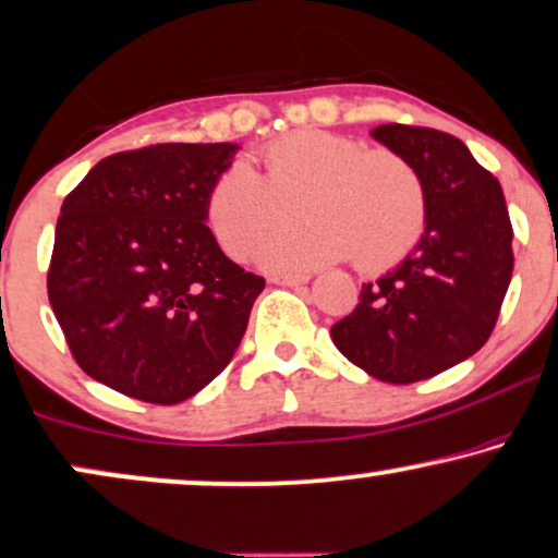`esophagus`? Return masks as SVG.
<instances>
[{
    "label": "esophagus",
    "instance_id": "esophagus-1",
    "mask_svg": "<svg viewBox=\"0 0 558 558\" xmlns=\"http://www.w3.org/2000/svg\"><path fill=\"white\" fill-rule=\"evenodd\" d=\"M270 283L275 286H303L308 283V275H270Z\"/></svg>",
    "mask_w": 558,
    "mask_h": 558
}]
</instances>
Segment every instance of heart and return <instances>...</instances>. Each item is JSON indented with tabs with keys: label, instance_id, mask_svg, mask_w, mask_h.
<instances>
[{
	"label": "heart",
	"instance_id": "obj_1",
	"mask_svg": "<svg viewBox=\"0 0 558 558\" xmlns=\"http://www.w3.org/2000/svg\"><path fill=\"white\" fill-rule=\"evenodd\" d=\"M265 174L231 161L206 195V218L221 250L244 259L291 216L301 194L308 223L272 234L257 259L270 270L350 257L363 272L389 270L420 242L427 223L425 182L409 159L329 131H299L265 146Z\"/></svg>",
	"mask_w": 558,
	"mask_h": 558
}]
</instances>
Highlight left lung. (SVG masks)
<instances>
[{
    "label": "left lung",
    "instance_id": "1",
    "mask_svg": "<svg viewBox=\"0 0 558 558\" xmlns=\"http://www.w3.org/2000/svg\"><path fill=\"white\" fill-rule=\"evenodd\" d=\"M371 136L420 172L427 223L404 263L363 283L355 312L331 327V342L368 376L414 384L489 340L512 278V223L497 178L463 141L401 123Z\"/></svg>",
    "mask_w": 558,
    "mask_h": 558
}]
</instances>
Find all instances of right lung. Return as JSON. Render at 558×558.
Returning a JSON list of instances; mask_svg holds the SVG:
<instances>
[{"instance_id":"add662e5","label":"right lung","mask_w":558,"mask_h":558,"mask_svg":"<svg viewBox=\"0 0 558 558\" xmlns=\"http://www.w3.org/2000/svg\"><path fill=\"white\" fill-rule=\"evenodd\" d=\"M236 144H157L97 161L56 223L48 301L80 368L180 404L227 368L265 278L223 255L206 195Z\"/></svg>"}]
</instances>
